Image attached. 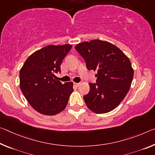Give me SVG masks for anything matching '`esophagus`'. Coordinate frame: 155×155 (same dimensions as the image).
<instances>
[{"label":"esophagus","instance_id":"1","mask_svg":"<svg viewBox=\"0 0 155 155\" xmlns=\"http://www.w3.org/2000/svg\"><path fill=\"white\" fill-rule=\"evenodd\" d=\"M79 85H80V83H74V85H75V86L78 87Z\"/></svg>","mask_w":155,"mask_h":155}]
</instances>
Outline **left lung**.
Returning <instances> with one entry per match:
<instances>
[{"mask_svg": "<svg viewBox=\"0 0 155 155\" xmlns=\"http://www.w3.org/2000/svg\"><path fill=\"white\" fill-rule=\"evenodd\" d=\"M89 70L97 71V83H89L83 97L87 107L97 114L109 112L119 105L130 88L134 70L129 58L119 48L98 39L77 44Z\"/></svg>", "mask_w": 155, "mask_h": 155, "instance_id": "obj_1", "label": "left lung"}]
</instances>
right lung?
<instances>
[{
	"mask_svg": "<svg viewBox=\"0 0 155 155\" xmlns=\"http://www.w3.org/2000/svg\"><path fill=\"white\" fill-rule=\"evenodd\" d=\"M72 45H50L34 51L20 70V88L31 107L44 115L57 114L67 106L73 83L54 79Z\"/></svg>",
	"mask_w": 155,
	"mask_h": 155,
	"instance_id": "right-lung-1",
	"label": "right lung"
}]
</instances>
